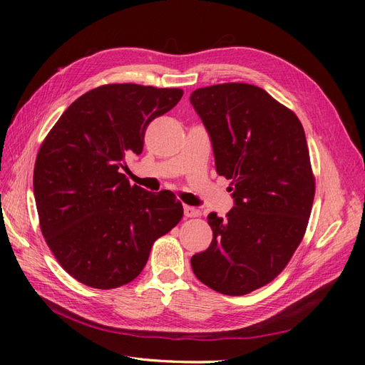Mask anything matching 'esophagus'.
<instances>
[{"label":"esophagus","mask_w":365,"mask_h":365,"mask_svg":"<svg viewBox=\"0 0 365 365\" xmlns=\"http://www.w3.org/2000/svg\"><path fill=\"white\" fill-rule=\"evenodd\" d=\"M201 215V212L195 207H190V205H184V216L185 217H197Z\"/></svg>","instance_id":"esophagus-1"}]
</instances>
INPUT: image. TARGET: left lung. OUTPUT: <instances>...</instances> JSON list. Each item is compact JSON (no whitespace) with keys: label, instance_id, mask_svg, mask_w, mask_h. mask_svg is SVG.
<instances>
[{"label":"left lung","instance_id":"1","mask_svg":"<svg viewBox=\"0 0 365 365\" xmlns=\"http://www.w3.org/2000/svg\"><path fill=\"white\" fill-rule=\"evenodd\" d=\"M190 102L235 197L225 217L208 215L213 240L192 269L208 288L245 295L277 277L306 233L315 196L306 135L291 109L256 85L200 88Z\"/></svg>","mask_w":365,"mask_h":365}]
</instances>
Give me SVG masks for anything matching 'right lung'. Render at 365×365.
Returning a JSON list of instances; mask_svg holds the SVG:
<instances>
[{
	"mask_svg": "<svg viewBox=\"0 0 365 365\" xmlns=\"http://www.w3.org/2000/svg\"><path fill=\"white\" fill-rule=\"evenodd\" d=\"M180 88L97 86L74 101L39 148L33 190L42 236L71 277L114 289L145 268L158 237L180 222L169 190L130 185L126 157L140 155L145 132L178 103Z\"/></svg>",
	"mask_w": 365,
	"mask_h": 365,
	"instance_id": "add662e5",
	"label": "right lung"
}]
</instances>
